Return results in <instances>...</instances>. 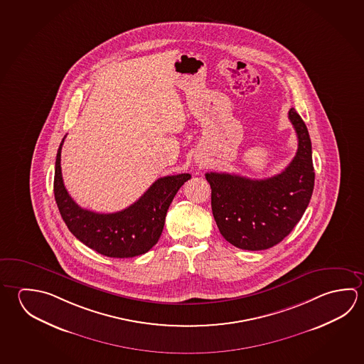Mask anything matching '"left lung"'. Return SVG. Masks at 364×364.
<instances>
[{
    "label": "left lung",
    "instance_id": "1",
    "mask_svg": "<svg viewBox=\"0 0 364 364\" xmlns=\"http://www.w3.org/2000/svg\"><path fill=\"white\" fill-rule=\"evenodd\" d=\"M289 119L298 136V151L282 173L268 179L235 173H207L210 205L221 235L236 248L263 250L290 234L312 197V143L306 124L294 109Z\"/></svg>",
    "mask_w": 364,
    "mask_h": 364
}]
</instances>
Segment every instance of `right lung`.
<instances>
[{
    "instance_id": "1",
    "label": "right lung",
    "mask_w": 364,
    "mask_h": 364,
    "mask_svg": "<svg viewBox=\"0 0 364 364\" xmlns=\"http://www.w3.org/2000/svg\"><path fill=\"white\" fill-rule=\"evenodd\" d=\"M64 139L56 156L53 193L61 217L73 235L88 248L112 258L147 253L159 242L167 210L180 186L191 179V173L160 178L128 208L115 213H97L75 203L65 188L60 165Z\"/></svg>"
}]
</instances>
